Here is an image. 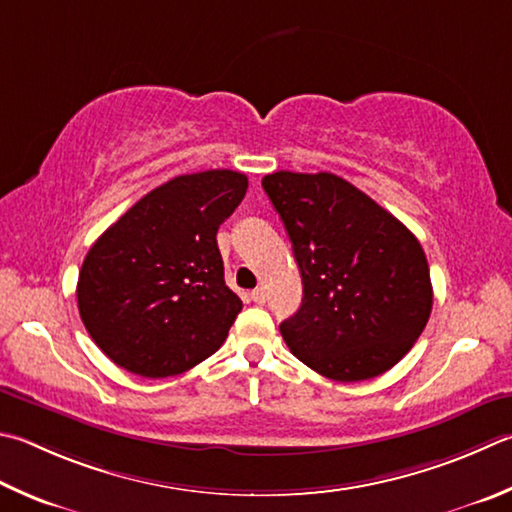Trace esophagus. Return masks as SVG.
<instances>
[{
  "label": "esophagus",
  "mask_w": 512,
  "mask_h": 512,
  "mask_svg": "<svg viewBox=\"0 0 512 512\" xmlns=\"http://www.w3.org/2000/svg\"><path fill=\"white\" fill-rule=\"evenodd\" d=\"M250 297H253L255 304H264L266 302V291H264V288H255V291H250Z\"/></svg>",
  "instance_id": "34e87169"
}]
</instances>
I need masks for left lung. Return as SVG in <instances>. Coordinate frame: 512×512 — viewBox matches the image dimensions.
<instances>
[{
    "label": "left lung",
    "instance_id": "left-lung-1",
    "mask_svg": "<svg viewBox=\"0 0 512 512\" xmlns=\"http://www.w3.org/2000/svg\"><path fill=\"white\" fill-rule=\"evenodd\" d=\"M264 192L300 266V311L280 324L306 367L338 383L385 374L432 311L430 266L392 212L331 172H273Z\"/></svg>",
    "mask_w": 512,
    "mask_h": 512
}]
</instances>
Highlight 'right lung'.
Returning a JSON list of instances; mask_svg holds the SVG:
<instances>
[{"label":"right lung","instance_id":"right-lung-1","mask_svg":"<svg viewBox=\"0 0 512 512\" xmlns=\"http://www.w3.org/2000/svg\"><path fill=\"white\" fill-rule=\"evenodd\" d=\"M246 190V174L232 170L174 176L89 248L78 311L118 367L176 376L224 345L241 300L226 286L217 230Z\"/></svg>","mask_w":512,"mask_h":512}]
</instances>
